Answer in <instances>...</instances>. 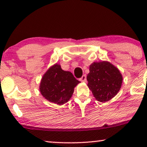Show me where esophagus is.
Masks as SVG:
<instances>
[{
  "label": "esophagus",
  "mask_w": 147,
  "mask_h": 147,
  "mask_svg": "<svg viewBox=\"0 0 147 147\" xmlns=\"http://www.w3.org/2000/svg\"><path fill=\"white\" fill-rule=\"evenodd\" d=\"M80 80L81 82H86V75L82 76V77L81 78H80Z\"/></svg>",
  "instance_id": "1"
}]
</instances>
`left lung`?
Listing matches in <instances>:
<instances>
[{"label":"left lung","mask_w":147,"mask_h":147,"mask_svg":"<svg viewBox=\"0 0 147 147\" xmlns=\"http://www.w3.org/2000/svg\"><path fill=\"white\" fill-rule=\"evenodd\" d=\"M88 86L98 101L106 102L115 96L121 88L122 76L117 67L108 61L94 62L87 76Z\"/></svg>","instance_id":"8db88e82"}]
</instances>
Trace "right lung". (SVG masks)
Masks as SVG:
<instances>
[{
    "instance_id": "right-lung-1",
    "label": "right lung",
    "mask_w": 147,
    "mask_h": 147,
    "mask_svg": "<svg viewBox=\"0 0 147 147\" xmlns=\"http://www.w3.org/2000/svg\"><path fill=\"white\" fill-rule=\"evenodd\" d=\"M70 71H64L55 63L46 71L40 83L41 95L58 105L65 104L72 96L74 88L80 83Z\"/></svg>"
}]
</instances>
